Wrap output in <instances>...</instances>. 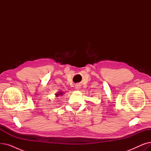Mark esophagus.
Returning a JSON list of instances; mask_svg holds the SVG:
<instances>
[{
  "label": "esophagus",
  "instance_id": "obj_1",
  "mask_svg": "<svg viewBox=\"0 0 151 151\" xmlns=\"http://www.w3.org/2000/svg\"><path fill=\"white\" fill-rule=\"evenodd\" d=\"M75 88H76V89H77V90H79L80 89V86L79 85V84H77V85H76V86H75Z\"/></svg>",
  "mask_w": 151,
  "mask_h": 151
}]
</instances>
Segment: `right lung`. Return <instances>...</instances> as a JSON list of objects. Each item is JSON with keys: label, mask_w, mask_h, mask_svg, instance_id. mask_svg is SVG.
I'll list each match as a JSON object with an SVG mask.
<instances>
[{"label": "right lung", "mask_w": 151, "mask_h": 151, "mask_svg": "<svg viewBox=\"0 0 151 151\" xmlns=\"http://www.w3.org/2000/svg\"><path fill=\"white\" fill-rule=\"evenodd\" d=\"M63 93L62 92H58L56 94H55V96H56V97H58L59 96H63Z\"/></svg>", "instance_id": "add662e5"}]
</instances>
